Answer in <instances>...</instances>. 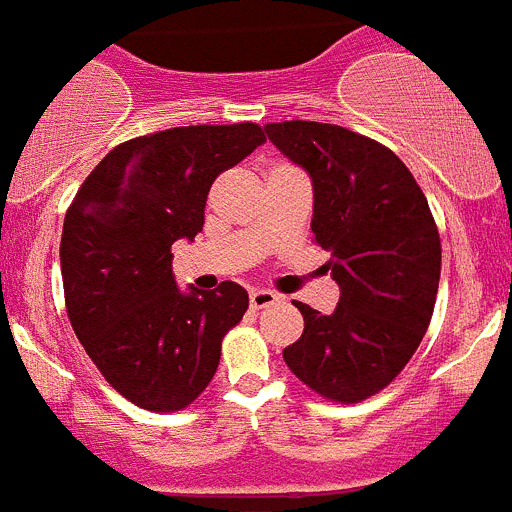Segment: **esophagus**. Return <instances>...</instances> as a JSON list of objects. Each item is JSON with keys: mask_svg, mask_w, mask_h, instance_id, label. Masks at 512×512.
Returning a JSON list of instances; mask_svg holds the SVG:
<instances>
[{"mask_svg": "<svg viewBox=\"0 0 512 512\" xmlns=\"http://www.w3.org/2000/svg\"><path fill=\"white\" fill-rule=\"evenodd\" d=\"M278 293H273V290H260V288H255L250 293V303H252V308H267V306H273L275 301H278Z\"/></svg>", "mask_w": 512, "mask_h": 512, "instance_id": "1", "label": "esophagus"}]
</instances>
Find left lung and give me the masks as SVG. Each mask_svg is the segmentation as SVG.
Listing matches in <instances>:
<instances>
[{
    "instance_id": "8db88e82",
    "label": "left lung",
    "mask_w": 512,
    "mask_h": 512,
    "mask_svg": "<svg viewBox=\"0 0 512 512\" xmlns=\"http://www.w3.org/2000/svg\"><path fill=\"white\" fill-rule=\"evenodd\" d=\"M265 132L313 183L311 232L329 252L342 296L324 316L306 303L285 365L313 393L359 403L388 388L434 316L441 239L421 186L380 142L324 122H275Z\"/></svg>"
}]
</instances>
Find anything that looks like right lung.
I'll return each instance as SVG.
<instances>
[{"label": "right lung", "instance_id": "right-lung-1", "mask_svg": "<svg viewBox=\"0 0 512 512\" xmlns=\"http://www.w3.org/2000/svg\"><path fill=\"white\" fill-rule=\"evenodd\" d=\"M262 142L255 122L135 137L91 170L68 206V319L104 380L140 408L173 413L199 398L219 367L224 334L250 306L232 280L178 290L170 247L204 229L211 183Z\"/></svg>", "mask_w": 512, "mask_h": 512}]
</instances>
